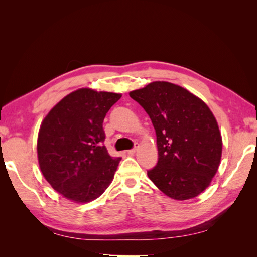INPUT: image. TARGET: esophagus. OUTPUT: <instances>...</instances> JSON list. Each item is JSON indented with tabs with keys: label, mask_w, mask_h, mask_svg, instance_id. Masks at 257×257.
Instances as JSON below:
<instances>
[{
	"label": "esophagus",
	"mask_w": 257,
	"mask_h": 257,
	"mask_svg": "<svg viewBox=\"0 0 257 257\" xmlns=\"http://www.w3.org/2000/svg\"><path fill=\"white\" fill-rule=\"evenodd\" d=\"M137 150H138V145L136 144V145H135V147L133 148V149H131V150H128V151H127V154H134V153H136V152H137Z\"/></svg>",
	"instance_id": "1"
}]
</instances>
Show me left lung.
Listing matches in <instances>:
<instances>
[{"instance_id":"left-lung-1","label":"left lung","mask_w":257,"mask_h":257,"mask_svg":"<svg viewBox=\"0 0 257 257\" xmlns=\"http://www.w3.org/2000/svg\"><path fill=\"white\" fill-rule=\"evenodd\" d=\"M149 114L159 161L148 177L176 200L198 196L217 172L222 157L219 125L209 107L186 89L154 81L130 92Z\"/></svg>"}]
</instances>
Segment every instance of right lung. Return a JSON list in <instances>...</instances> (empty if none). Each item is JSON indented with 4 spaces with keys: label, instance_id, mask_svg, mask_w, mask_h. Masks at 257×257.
<instances>
[{
    "label": "right lung",
    "instance_id": "obj_1",
    "mask_svg": "<svg viewBox=\"0 0 257 257\" xmlns=\"http://www.w3.org/2000/svg\"><path fill=\"white\" fill-rule=\"evenodd\" d=\"M82 88L69 93L45 116L38 132V164L46 180L65 198L89 203L111 183L121 158L104 146L103 122L121 98Z\"/></svg>",
    "mask_w": 257,
    "mask_h": 257
}]
</instances>
